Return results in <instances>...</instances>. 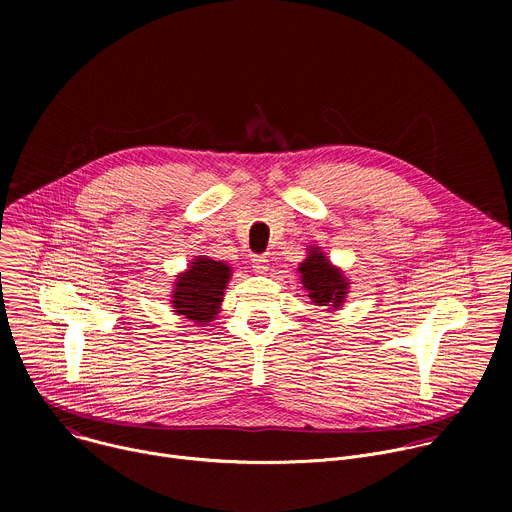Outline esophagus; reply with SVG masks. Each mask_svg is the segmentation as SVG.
<instances>
[{
  "instance_id": "obj_1",
  "label": "esophagus",
  "mask_w": 512,
  "mask_h": 512,
  "mask_svg": "<svg viewBox=\"0 0 512 512\" xmlns=\"http://www.w3.org/2000/svg\"><path fill=\"white\" fill-rule=\"evenodd\" d=\"M251 263H253V271L255 273H267V269H269V261L263 255H255Z\"/></svg>"
}]
</instances>
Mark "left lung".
<instances>
[{"label": "left lung", "instance_id": "1", "mask_svg": "<svg viewBox=\"0 0 512 512\" xmlns=\"http://www.w3.org/2000/svg\"><path fill=\"white\" fill-rule=\"evenodd\" d=\"M310 257L300 265L302 283L310 291V300L316 306L338 308L344 302L348 283L342 273L318 249H310Z\"/></svg>", "mask_w": 512, "mask_h": 512}]
</instances>
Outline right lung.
<instances>
[{"label": "right lung", "mask_w": 512, "mask_h": 512, "mask_svg": "<svg viewBox=\"0 0 512 512\" xmlns=\"http://www.w3.org/2000/svg\"><path fill=\"white\" fill-rule=\"evenodd\" d=\"M229 277L231 267L223 261H212L208 257L194 259L190 269L178 275L172 294L174 312L198 324L210 322L218 314Z\"/></svg>", "instance_id": "right-lung-1"}]
</instances>
